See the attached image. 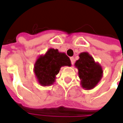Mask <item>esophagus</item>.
Masks as SVG:
<instances>
[{"mask_svg":"<svg viewBox=\"0 0 123 123\" xmlns=\"http://www.w3.org/2000/svg\"><path fill=\"white\" fill-rule=\"evenodd\" d=\"M70 60H71L72 64L74 65V58L73 57H70Z\"/></svg>","mask_w":123,"mask_h":123,"instance_id":"34e87169","label":"esophagus"}]
</instances>
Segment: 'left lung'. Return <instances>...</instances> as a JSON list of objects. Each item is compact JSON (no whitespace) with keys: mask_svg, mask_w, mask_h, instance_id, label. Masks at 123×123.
I'll return each instance as SVG.
<instances>
[{"mask_svg":"<svg viewBox=\"0 0 123 123\" xmlns=\"http://www.w3.org/2000/svg\"><path fill=\"white\" fill-rule=\"evenodd\" d=\"M74 66L79 70L80 85L85 90L93 89L103 76L102 66L95 62L93 57L87 52L79 54V59L76 61Z\"/></svg>","mask_w":123,"mask_h":123,"instance_id":"left-lung-1","label":"left lung"}]
</instances>
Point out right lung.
Segmentation results:
<instances>
[{"label":"right lung","instance_id":"right-lung-1","mask_svg":"<svg viewBox=\"0 0 123 123\" xmlns=\"http://www.w3.org/2000/svg\"><path fill=\"white\" fill-rule=\"evenodd\" d=\"M63 66H71L70 58L65 53L50 48L44 55H40L34 66L37 81L41 86H50L55 82L56 75Z\"/></svg>","mask_w":123,"mask_h":123}]
</instances>
